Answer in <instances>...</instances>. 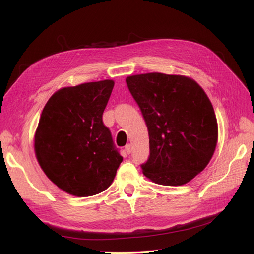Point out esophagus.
Here are the masks:
<instances>
[{
	"mask_svg": "<svg viewBox=\"0 0 254 254\" xmlns=\"http://www.w3.org/2000/svg\"><path fill=\"white\" fill-rule=\"evenodd\" d=\"M125 151H126L127 153H130V152H131V145H130V144H127V145L125 146Z\"/></svg>",
	"mask_w": 254,
	"mask_h": 254,
	"instance_id": "34e87169",
	"label": "esophagus"
}]
</instances>
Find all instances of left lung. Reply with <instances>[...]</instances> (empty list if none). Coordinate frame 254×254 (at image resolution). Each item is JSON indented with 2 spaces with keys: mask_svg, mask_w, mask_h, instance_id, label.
Wrapping results in <instances>:
<instances>
[{
  "mask_svg": "<svg viewBox=\"0 0 254 254\" xmlns=\"http://www.w3.org/2000/svg\"><path fill=\"white\" fill-rule=\"evenodd\" d=\"M149 134V158L143 174L162 186H183L212 159L218 126L203 89L183 75L146 73L128 76Z\"/></svg>",
  "mask_w": 254,
  "mask_h": 254,
  "instance_id": "obj_1",
  "label": "left lung"
}]
</instances>
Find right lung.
Masks as SVG:
<instances>
[{
	"instance_id": "right-lung-1",
	"label": "right lung",
	"mask_w": 254,
	"mask_h": 254,
	"mask_svg": "<svg viewBox=\"0 0 254 254\" xmlns=\"http://www.w3.org/2000/svg\"><path fill=\"white\" fill-rule=\"evenodd\" d=\"M113 86L106 79L63 88L42 110L34 139L36 158L48 178L67 194L102 193L123 161L103 123Z\"/></svg>"
}]
</instances>
